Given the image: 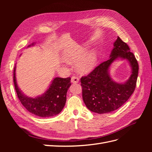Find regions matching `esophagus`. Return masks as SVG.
I'll use <instances>...</instances> for the list:
<instances>
[{
    "label": "esophagus",
    "mask_w": 152,
    "mask_h": 152,
    "mask_svg": "<svg viewBox=\"0 0 152 152\" xmlns=\"http://www.w3.org/2000/svg\"><path fill=\"white\" fill-rule=\"evenodd\" d=\"M72 83H77L79 82V78L77 76H73L71 79Z\"/></svg>",
    "instance_id": "1"
}]
</instances>
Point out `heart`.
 <instances>
[{
	"label": "heart",
	"mask_w": 152,
	"mask_h": 152,
	"mask_svg": "<svg viewBox=\"0 0 152 152\" xmlns=\"http://www.w3.org/2000/svg\"><path fill=\"white\" fill-rule=\"evenodd\" d=\"M86 51L84 48L68 49L63 53V60L66 63H73L77 61L76 68L80 73H87L91 72L95 68L98 62V51L95 49L90 50L83 56Z\"/></svg>",
	"instance_id": "obj_1"
}]
</instances>
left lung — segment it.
Listing matches in <instances>:
<instances>
[{
  "label": "left lung",
  "instance_id": "left-lung-1",
  "mask_svg": "<svg viewBox=\"0 0 152 152\" xmlns=\"http://www.w3.org/2000/svg\"><path fill=\"white\" fill-rule=\"evenodd\" d=\"M118 58L126 59L132 68L130 78L124 83L115 82L109 74L111 64ZM138 70V63L134 54L118 37L108 60L80 79L82 98L87 108L99 114L110 113L120 108L134 91Z\"/></svg>",
  "mask_w": 152,
  "mask_h": 152
}]
</instances>
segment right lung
<instances>
[{"label":"right lung","mask_w":152,"mask_h":152,"mask_svg":"<svg viewBox=\"0 0 152 152\" xmlns=\"http://www.w3.org/2000/svg\"><path fill=\"white\" fill-rule=\"evenodd\" d=\"M32 43L28 47L34 45ZM70 77L63 79L55 77L45 93L35 98L26 96L18 87L16 78V65L14 69L13 80L15 90L21 104L28 111L40 117H50L59 114L66 101V93L71 86Z\"/></svg>","instance_id":"right-lung-1"}]
</instances>
